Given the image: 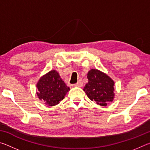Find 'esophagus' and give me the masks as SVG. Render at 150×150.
<instances>
[{
  "label": "esophagus",
  "instance_id": "esophagus-1",
  "mask_svg": "<svg viewBox=\"0 0 150 150\" xmlns=\"http://www.w3.org/2000/svg\"><path fill=\"white\" fill-rule=\"evenodd\" d=\"M73 85H74L75 87H82V86H83L82 81L79 80L77 83H75V84H74Z\"/></svg>",
  "mask_w": 150,
  "mask_h": 150
}]
</instances>
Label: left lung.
Segmentation results:
<instances>
[{
    "mask_svg": "<svg viewBox=\"0 0 150 150\" xmlns=\"http://www.w3.org/2000/svg\"><path fill=\"white\" fill-rule=\"evenodd\" d=\"M88 83L84 91L91 100L100 106H106L115 98V82L105 73L97 69H91L87 73Z\"/></svg>",
    "mask_w": 150,
    "mask_h": 150,
    "instance_id": "8db88e82",
    "label": "left lung"
}]
</instances>
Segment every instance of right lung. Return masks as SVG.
<instances>
[{
    "mask_svg": "<svg viewBox=\"0 0 150 150\" xmlns=\"http://www.w3.org/2000/svg\"><path fill=\"white\" fill-rule=\"evenodd\" d=\"M36 87L38 89L37 92L38 98L48 106H55L59 104L70 90L55 70L50 71L42 76Z\"/></svg>",
    "mask_w": 150,
    "mask_h": 150,
    "instance_id": "right-lung-1",
    "label": "right lung"
}]
</instances>
